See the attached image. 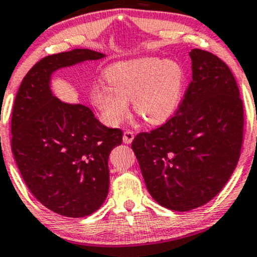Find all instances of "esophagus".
Segmentation results:
<instances>
[{
	"label": "esophagus",
	"mask_w": 257,
	"mask_h": 257,
	"mask_svg": "<svg viewBox=\"0 0 257 257\" xmlns=\"http://www.w3.org/2000/svg\"><path fill=\"white\" fill-rule=\"evenodd\" d=\"M134 138H135V135H134V132H132V131H130V130H126V131L123 132L122 141H123V143H125V144L132 143Z\"/></svg>",
	"instance_id": "34e87169"
}]
</instances>
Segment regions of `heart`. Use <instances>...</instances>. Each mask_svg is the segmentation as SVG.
<instances>
[{
  "mask_svg": "<svg viewBox=\"0 0 257 257\" xmlns=\"http://www.w3.org/2000/svg\"><path fill=\"white\" fill-rule=\"evenodd\" d=\"M108 85L92 91V102L108 125L127 116L128 102L144 121L161 125L174 116L182 102L186 73L176 60L146 57L123 60L105 71Z\"/></svg>",
  "mask_w": 257,
  "mask_h": 257,
  "instance_id": "1",
  "label": "heart"
}]
</instances>
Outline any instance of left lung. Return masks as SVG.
Listing matches in <instances>:
<instances>
[{
    "label": "left lung",
    "instance_id": "left-lung-1",
    "mask_svg": "<svg viewBox=\"0 0 257 257\" xmlns=\"http://www.w3.org/2000/svg\"><path fill=\"white\" fill-rule=\"evenodd\" d=\"M192 82L174 116L132 142L147 189L166 209L189 211L215 198L237 166L243 143V100L232 71L194 48Z\"/></svg>",
    "mask_w": 257,
    "mask_h": 257
}]
</instances>
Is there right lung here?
Segmentation results:
<instances>
[{"instance_id": "obj_1", "label": "right lung", "mask_w": 257, "mask_h": 257, "mask_svg": "<svg viewBox=\"0 0 257 257\" xmlns=\"http://www.w3.org/2000/svg\"><path fill=\"white\" fill-rule=\"evenodd\" d=\"M103 57L86 48L45 57L25 75L14 100L12 152L20 175L42 205L66 217H85L104 203L109 154L122 131L100 123L88 106L53 96L51 76Z\"/></svg>"}]
</instances>
